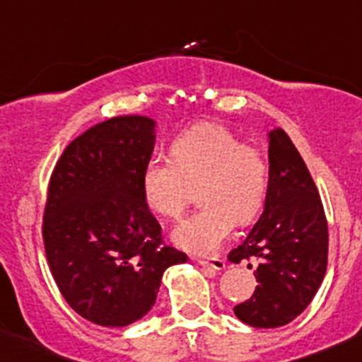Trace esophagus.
Segmentation results:
<instances>
[{"label":"esophagus","mask_w":362,"mask_h":362,"mask_svg":"<svg viewBox=\"0 0 362 362\" xmlns=\"http://www.w3.org/2000/svg\"><path fill=\"white\" fill-rule=\"evenodd\" d=\"M198 262L203 268L211 269V272H222V269L226 268L224 259H199Z\"/></svg>","instance_id":"esophagus-1"}]
</instances>
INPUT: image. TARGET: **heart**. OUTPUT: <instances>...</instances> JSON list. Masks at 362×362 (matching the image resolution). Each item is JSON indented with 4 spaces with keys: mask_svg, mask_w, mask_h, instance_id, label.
Here are the masks:
<instances>
[{
    "mask_svg": "<svg viewBox=\"0 0 362 362\" xmlns=\"http://www.w3.org/2000/svg\"><path fill=\"white\" fill-rule=\"evenodd\" d=\"M199 189L203 210L182 221L173 242L194 254H214L238 224L255 217L268 189V163L259 147L221 124H198L171 144V159L154 154L141 175L152 211L177 218Z\"/></svg>",
    "mask_w": 362,
    "mask_h": 362,
    "instance_id": "b5f03b06",
    "label": "heart"
}]
</instances>
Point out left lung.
I'll return each mask as SVG.
<instances>
[{"mask_svg": "<svg viewBox=\"0 0 362 362\" xmlns=\"http://www.w3.org/2000/svg\"><path fill=\"white\" fill-rule=\"evenodd\" d=\"M268 141L264 210L245 242L229 252L231 262H257V287L235 315L264 329L293 322L310 305L326 275L329 245L322 202L298 148L280 127Z\"/></svg>", "mask_w": 362, "mask_h": 362, "instance_id": "8db88e82", "label": "left lung"}]
</instances>
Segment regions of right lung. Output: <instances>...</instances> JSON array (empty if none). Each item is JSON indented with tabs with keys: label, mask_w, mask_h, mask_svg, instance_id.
<instances>
[{
	"label": "right lung",
	"mask_w": 362,
	"mask_h": 362,
	"mask_svg": "<svg viewBox=\"0 0 362 362\" xmlns=\"http://www.w3.org/2000/svg\"><path fill=\"white\" fill-rule=\"evenodd\" d=\"M154 144L152 119L113 117L75 138L50 177L47 261L68 305L98 326L124 327L147 315L166 268L187 262L163 243L141 191Z\"/></svg>",
	"instance_id": "obj_1"
}]
</instances>
